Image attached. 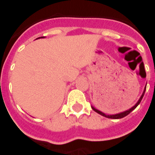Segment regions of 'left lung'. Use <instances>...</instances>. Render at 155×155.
<instances>
[{"label":"left lung","mask_w":155,"mask_h":155,"mask_svg":"<svg viewBox=\"0 0 155 155\" xmlns=\"http://www.w3.org/2000/svg\"><path fill=\"white\" fill-rule=\"evenodd\" d=\"M145 90H146V86H145V88H144V91H143V94H142V95H141V97L140 98V100H139V101L137 102L136 104L134 105V106H133V107L131 108V109H130L129 110L127 111H124V112H122V113H120V114H113V115H109V114H104L103 112H101V111L98 110H96V109H94V107H92V109L94 110L96 113H98V114H101V115H103V116L106 117V118H109V119H115V120H117V119H121V118H124V117H125L126 115H128V114H130V112H132V111L135 109V108L140 104V103L141 102V101H142V99H143V94H144V92H145Z\"/></svg>","instance_id":"8db88e82"}]
</instances>
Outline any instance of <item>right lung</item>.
<instances>
[{
  "mask_svg": "<svg viewBox=\"0 0 155 155\" xmlns=\"http://www.w3.org/2000/svg\"><path fill=\"white\" fill-rule=\"evenodd\" d=\"M42 38H43V36H42Z\"/></svg>",
  "mask_w": 155,
  "mask_h": 155,
  "instance_id": "right-lung-1",
  "label": "right lung"
}]
</instances>
